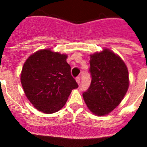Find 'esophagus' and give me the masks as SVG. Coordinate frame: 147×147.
<instances>
[{
    "mask_svg": "<svg viewBox=\"0 0 147 147\" xmlns=\"http://www.w3.org/2000/svg\"><path fill=\"white\" fill-rule=\"evenodd\" d=\"M76 82L78 83V85H80V76H77V77L76 78Z\"/></svg>",
    "mask_w": 147,
    "mask_h": 147,
    "instance_id": "obj_1",
    "label": "esophagus"
}]
</instances>
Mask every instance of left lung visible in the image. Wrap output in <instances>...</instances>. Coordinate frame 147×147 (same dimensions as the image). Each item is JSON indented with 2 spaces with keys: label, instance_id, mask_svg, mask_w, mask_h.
<instances>
[{
  "label": "left lung",
  "instance_id": "left-lung-1",
  "mask_svg": "<svg viewBox=\"0 0 147 147\" xmlns=\"http://www.w3.org/2000/svg\"><path fill=\"white\" fill-rule=\"evenodd\" d=\"M91 83L82 93L88 109L96 115L110 113L121 103L129 88L124 61L109 49L90 55Z\"/></svg>",
  "mask_w": 147,
  "mask_h": 147
}]
</instances>
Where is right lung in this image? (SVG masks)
<instances>
[{
  "instance_id": "add662e5",
  "label": "right lung",
  "mask_w": 147,
  "mask_h": 147,
  "mask_svg": "<svg viewBox=\"0 0 147 147\" xmlns=\"http://www.w3.org/2000/svg\"><path fill=\"white\" fill-rule=\"evenodd\" d=\"M67 56L51 49L37 51L26 59L20 75L24 93L35 108L44 113L59 111L73 89L78 88L71 74Z\"/></svg>"
}]
</instances>
